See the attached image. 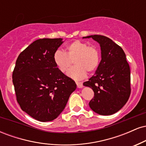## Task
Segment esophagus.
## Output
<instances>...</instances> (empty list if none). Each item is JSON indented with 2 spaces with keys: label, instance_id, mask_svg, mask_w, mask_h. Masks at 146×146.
Here are the masks:
<instances>
[{
  "label": "esophagus",
  "instance_id": "obj_1",
  "mask_svg": "<svg viewBox=\"0 0 146 146\" xmlns=\"http://www.w3.org/2000/svg\"><path fill=\"white\" fill-rule=\"evenodd\" d=\"M76 84H77V86H78V88H81L83 87L82 82H76Z\"/></svg>",
  "mask_w": 146,
  "mask_h": 146
}]
</instances>
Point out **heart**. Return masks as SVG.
Segmentation results:
<instances>
[{"mask_svg": "<svg viewBox=\"0 0 146 146\" xmlns=\"http://www.w3.org/2000/svg\"><path fill=\"white\" fill-rule=\"evenodd\" d=\"M66 51L57 50L53 55V61L58 69L66 73L73 64V66L68 72V75L74 80L84 78L86 72L93 73L98 67L100 53L94 46L80 40H75L66 46Z\"/></svg>", "mask_w": 146, "mask_h": 146, "instance_id": "1", "label": "heart"}]
</instances>
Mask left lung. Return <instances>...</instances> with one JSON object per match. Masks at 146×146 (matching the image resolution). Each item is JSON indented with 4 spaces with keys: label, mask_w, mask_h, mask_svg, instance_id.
Wrapping results in <instances>:
<instances>
[{
    "label": "left lung",
    "mask_w": 146,
    "mask_h": 146,
    "mask_svg": "<svg viewBox=\"0 0 146 146\" xmlns=\"http://www.w3.org/2000/svg\"><path fill=\"white\" fill-rule=\"evenodd\" d=\"M90 38L100 44L102 60L95 75L83 84L94 91L89 106L99 115H113L121 109L130 97V66L123 50L111 39L101 35L83 37Z\"/></svg>",
    "instance_id": "8db88e82"
}]
</instances>
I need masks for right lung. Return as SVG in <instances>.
I'll use <instances>...</instances> for the list:
<instances>
[{
    "mask_svg": "<svg viewBox=\"0 0 146 146\" xmlns=\"http://www.w3.org/2000/svg\"><path fill=\"white\" fill-rule=\"evenodd\" d=\"M62 38L34 41L18 56L12 78L21 109L40 121H53L63 111L76 84L57 68L53 55Z\"/></svg>",
    "mask_w": 146,
    "mask_h": 146,
    "instance_id": "obj_1",
    "label": "right lung"
}]
</instances>
